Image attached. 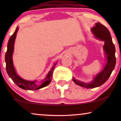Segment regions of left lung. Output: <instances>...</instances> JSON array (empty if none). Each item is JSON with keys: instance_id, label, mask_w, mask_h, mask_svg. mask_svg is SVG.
Wrapping results in <instances>:
<instances>
[{"instance_id": "1", "label": "left lung", "mask_w": 121, "mask_h": 121, "mask_svg": "<svg viewBox=\"0 0 121 121\" xmlns=\"http://www.w3.org/2000/svg\"><path fill=\"white\" fill-rule=\"evenodd\" d=\"M91 32L96 39L104 41V50L106 59V63L103 70L94 78L93 80L90 82H85L77 80L73 78V80L78 85L87 89H92L99 87L104 84L110 77L112 71L115 69L116 59L115 57L116 49L112 42L111 36L108 30L103 25L97 22L91 28Z\"/></svg>"}]
</instances>
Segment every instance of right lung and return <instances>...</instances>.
I'll return each instance as SVG.
<instances>
[{"label":"right lung","instance_id":"add662e5","mask_svg":"<svg viewBox=\"0 0 121 121\" xmlns=\"http://www.w3.org/2000/svg\"><path fill=\"white\" fill-rule=\"evenodd\" d=\"M19 30V27H16V29L13 35L10 37L8 41L7 46V51L5 56V60L6 63V70L9 77L12 79L15 84L20 88L26 90H36L42 88L47 86L51 82V78L52 77V74L57 62L54 63L53 65L51 68V70L49 71L43 80L41 81V83L37 80L30 81L26 80L19 77L16 73L15 69L14 64L13 61V54L14 49V43L15 41L16 36Z\"/></svg>","mask_w":121,"mask_h":121}]
</instances>
